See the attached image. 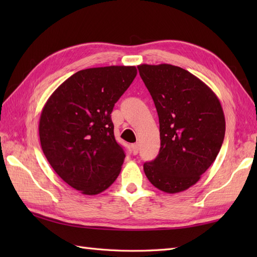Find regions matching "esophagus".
Wrapping results in <instances>:
<instances>
[{
	"label": "esophagus",
	"instance_id": "esophagus-1",
	"mask_svg": "<svg viewBox=\"0 0 257 257\" xmlns=\"http://www.w3.org/2000/svg\"><path fill=\"white\" fill-rule=\"evenodd\" d=\"M138 151H139V145L138 144H134L133 146H132V152H133V155H137L138 154Z\"/></svg>",
	"mask_w": 257,
	"mask_h": 257
}]
</instances>
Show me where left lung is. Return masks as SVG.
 <instances>
[{
    "label": "left lung",
    "mask_w": 257,
    "mask_h": 257,
    "mask_svg": "<svg viewBox=\"0 0 257 257\" xmlns=\"http://www.w3.org/2000/svg\"><path fill=\"white\" fill-rule=\"evenodd\" d=\"M154 99L160 123V151L146 162L149 181L178 193L199 181L214 162L225 135L219 98L196 76L170 64L138 66Z\"/></svg>",
    "instance_id": "1"
}]
</instances>
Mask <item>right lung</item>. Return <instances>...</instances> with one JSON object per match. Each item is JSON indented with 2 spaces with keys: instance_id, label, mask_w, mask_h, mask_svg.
<instances>
[{
  "instance_id": "add662e5",
  "label": "right lung",
  "mask_w": 257,
  "mask_h": 257,
  "mask_svg": "<svg viewBox=\"0 0 257 257\" xmlns=\"http://www.w3.org/2000/svg\"><path fill=\"white\" fill-rule=\"evenodd\" d=\"M136 75L135 66L79 70L43 107L42 150L54 171L83 194L105 191L121 170L125 156L114 139L110 114Z\"/></svg>"
}]
</instances>
